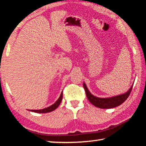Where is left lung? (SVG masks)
I'll use <instances>...</instances> for the list:
<instances>
[{"label":"left lung","mask_w":146,"mask_h":146,"mask_svg":"<svg viewBox=\"0 0 146 146\" xmlns=\"http://www.w3.org/2000/svg\"><path fill=\"white\" fill-rule=\"evenodd\" d=\"M133 86L129 88L127 92L123 94H120L119 95L114 96V97H108V98H100L94 96L90 93L86 86V84L83 83V86L84 88L86 96H87L88 99L89 101L92 104L93 106L99 108L101 109H111L117 107L122 104L124 101L127 99L131 92Z\"/></svg>","instance_id":"left-lung-1"}]
</instances>
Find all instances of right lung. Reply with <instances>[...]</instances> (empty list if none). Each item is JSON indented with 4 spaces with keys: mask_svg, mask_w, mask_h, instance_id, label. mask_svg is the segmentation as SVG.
<instances>
[{
    "mask_svg": "<svg viewBox=\"0 0 146 146\" xmlns=\"http://www.w3.org/2000/svg\"><path fill=\"white\" fill-rule=\"evenodd\" d=\"M62 95H63V93L62 92L60 94V97L58 98V100L56 101V102L52 104L50 106H49L48 108H46L44 109H42V110H29V111H30L32 112H35V113H49V112H51L54 111L55 110H56V108H58V106L60 105V104L62 100Z\"/></svg>",
    "mask_w": 146,
    "mask_h": 146,
    "instance_id": "right-lung-1",
    "label": "right lung"
}]
</instances>
